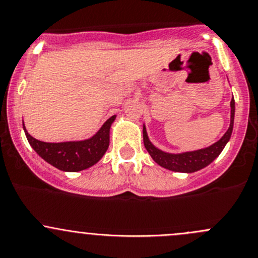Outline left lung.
<instances>
[{"label": "left lung", "instance_id": "obj_1", "mask_svg": "<svg viewBox=\"0 0 258 258\" xmlns=\"http://www.w3.org/2000/svg\"><path fill=\"white\" fill-rule=\"evenodd\" d=\"M231 119H230V126H228L227 132L222 135L220 140L210 145L208 148L199 149V150L194 151H185V153L172 154L166 153V151L160 150L149 140L147 128L145 125L143 126V139H144L145 149L153 160L156 164H159L163 168L171 170V171L176 172H195L198 170H201L211 164L217 156L221 154L224 150L225 145L227 144L230 140L231 134H232L233 129V119H235V99H231Z\"/></svg>", "mask_w": 258, "mask_h": 258}]
</instances>
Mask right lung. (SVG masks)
Returning <instances> with one entry per match:
<instances>
[{
    "label": "right lung",
    "instance_id": "add662e5",
    "mask_svg": "<svg viewBox=\"0 0 258 258\" xmlns=\"http://www.w3.org/2000/svg\"><path fill=\"white\" fill-rule=\"evenodd\" d=\"M115 116H110L92 138L79 142H41L28 134L25 124L23 130L30 145L43 160L62 171L77 172L90 168L103 158L109 148V132Z\"/></svg>",
    "mask_w": 258,
    "mask_h": 258
}]
</instances>
